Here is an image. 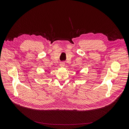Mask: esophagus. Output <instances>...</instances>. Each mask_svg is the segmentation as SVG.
I'll list each match as a JSON object with an SVG mask.
<instances>
[{"label":"esophagus","instance_id":"obj_1","mask_svg":"<svg viewBox=\"0 0 129 129\" xmlns=\"http://www.w3.org/2000/svg\"><path fill=\"white\" fill-rule=\"evenodd\" d=\"M60 66L62 67H63L65 66V63L64 62H61L60 64Z\"/></svg>","mask_w":129,"mask_h":129}]
</instances>
